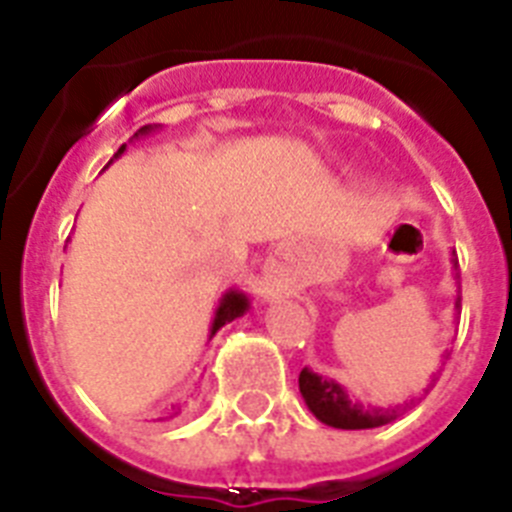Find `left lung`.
Returning a JSON list of instances; mask_svg holds the SVG:
<instances>
[{"label": "left lung", "mask_w": 512, "mask_h": 512, "mask_svg": "<svg viewBox=\"0 0 512 512\" xmlns=\"http://www.w3.org/2000/svg\"><path fill=\"white\" fill-rule=\"evenodd\" d=\"M454 269H459V261H454ZM461 305V297L456 300V307ZM300 392L310 413L320 423L330 428H343V431H364V428H379L397 418V408H372V405H361L359 400H351L348 392L343 390L336 379L320 377L312 369L300 372Z\"/></svg>", "instance_id": "left-lung-1"}]
</instances>
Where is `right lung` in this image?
Wrapping results in <instances>:
<instances>
[{"instance_id":"1","label":"right lung","mask_w":512,"mask_h":512,"mask_svg":"<svg viewBox=\"0 0 512 512\" xmlns=\"http://www.w3.org/2000/svg\"><path fill=\"white\" fill-rule=\"evenodd\" d=\"M158 125H143V128L138 130V133L133 135V138H140V135H148V133H153V130H156ZM125 148L128 146H120L117 148V153H115V158H120L122 153H125ZM115 158H112V161H115ZM110 161V164H112ZM248 307H251V300H248L246 295H243V292H238V289H228V292H225L223 297H220V305H217V310H215V318H212V325H210V338L215 336L217 330L223 328L225 323H233L235 318H241L243 312H248ZM184 405H187V402H174V405H169V408L166 410H161V415H158L156 420H171V418H176V415L182 413L184 410Z\"/></svg>"}]
</instances>
